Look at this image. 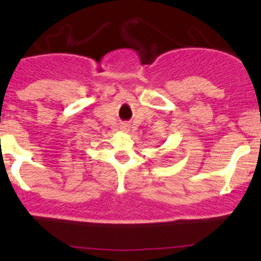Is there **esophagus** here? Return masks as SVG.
<instances>
[{"mask_svg":"<svg viewBox=\"0 0 261 261\" xmlns=\"http://www.w3.org/2000/svg\"><path fill=\"white\" fill-rule=\"evenodd\" d=\"M122 128H124V130H126V128H127V126H122Z\"/></svg>","mask_w":261,"mask_h":261,"instance_id":"esophagus-1","label":"esophagus"}]
</instances>
